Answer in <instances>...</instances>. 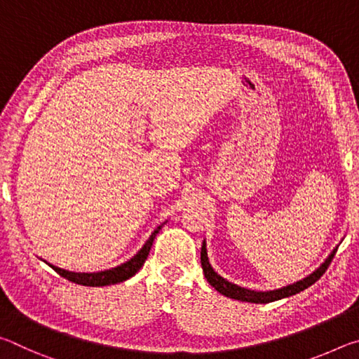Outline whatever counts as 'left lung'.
<instances>
[{"instance_id": "1", "label": "left lung", "mask_w": 359, "mask_h": 359, "mask_svg": "<svg viewBox=\"0 0 359 359\" xmlns=\"http://www.w3.org/2000/svg\"><path fill=\"white\" fill-rule=\"evenodd\" d=\"M334 255H336V250H334L330 255V258H327L325 263L313 272V274H311L306 278H302V280L296 282L293 285H288V287L280 288V290H274V291H252V290H247V288H241V287H238V285L229 283L228 280H224L223 277L218 276L217 272L210 267L204 242H203V247H201V266H203L204 276H205V278H208V282L218 291V293L228 296V297H231V299L255 302V304H267V302L282 299V297L293 296L296 293H299V291L311 287V285H313L321 276L325 274L326 269L331 264Z\"/></svg>"}]
</instances>
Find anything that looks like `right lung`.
Listing matches in <instances>:
<instances>
[{"label": "right lung", "mask_w": 359, "mask_h": 359, "mask_svg": "<svg viewBox=\"0 0 359 359\" xmlns=\"http://www.w3.org/2000/svg\"><path fill=\"white\" fill-rule=\"evenodd\" d=\"M161 226H163V224H161ZM161 226H158L154 231V233H151L149 241L145 242V245L137 252V255H135V257H133L130 261H126V263L120 264L117 267H112V269H109V271L93 272V274H85V272H69V271L60 269V267L52 266V264H50V267L57 272V274H60L65 278H68L69 282L85 285V287H106V285L125 282V280H128L130 277L135 276L136 272L141 269L142 264L145 263V259H147V257H149L151 244H154L155 236L158 234V231L161 229Z\"/></svg>", "instance_id": "1"}]
</instances>
